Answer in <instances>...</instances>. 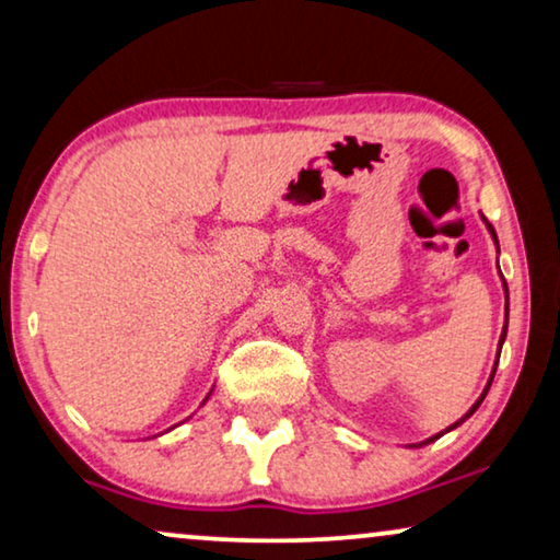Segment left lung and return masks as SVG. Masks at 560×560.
<instances>
[{"label":"left lung","mask_w":560,"mask_h":560,"mask_svg":"<svg viewBox=\"0 0 560 560\" xmlns=\"http://www.w3.org/2000/svg\"><path fill=\"white\" fill-rule=\"evenodd\" d=\"M490 231H492V225H490ZM492 235H494V231H492ZM502 340H505V335H502ZM490 383H492V381H490ZM485 396H487V390L482 393V398H485ZM482 398H479V400H477V404H475V408H471V411H469V413H475V411H477V408H479V404H482ZM469 413H467V416H469Z\"/></svg>","instance_id":"left-lung-1"}]
</instances>
